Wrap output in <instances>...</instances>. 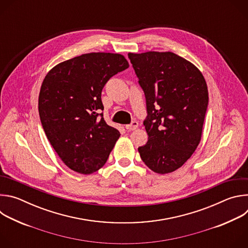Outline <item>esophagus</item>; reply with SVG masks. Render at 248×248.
<instances>
[{
	"mask_svg": "<svg viewBox=\"0 0 248 248\" xmlns=\"http://www.w3.org/2000/svg\"><path fill=\"white\" fill-rule=\"evenodd\" d=\"M138 127V123L137 122H132L130 124H127L125 125V128L128 129V130H134Z\"/></svg>",
	"mask_w": 248,
	"mask_h": 248,
	"instance_id": "34e87169",
	"label": "esophagus"
}]
</instances>
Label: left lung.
I'll use <instances>...</instances> for the list:
<instances>
[{"label":"left lung","mask_w":248,"mask_h":248,"mask_svg":"<svg viewBox=\"0 0 248 248\" xmlns=\"http://www.w3.org/2000/svg\"><path fill=\"white\" fill-rule=\"evenodd\" d=\"M143 89L148 134L138 152L161 174L181 168L197 148L208 107V89L200 70L171 52L128 53Z\"/></svg>","instance_id":"1"}]
</instances>
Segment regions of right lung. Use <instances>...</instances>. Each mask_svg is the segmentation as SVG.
<instances>
[{
	"instance_id": "right-lung-1",
	"label": "right lung",
	"mask_w": 248,
	"mask_h": 248,
	"mask_svg": "<svg viewBox=\"0 0 248 248\" xmlns=\"http://www.w3.org/2000/svg\"><path fill=\"white\" fill-rule=\"evenodd\" d=\"M128 67L120 54L89 53L64 61L45 77L38 100L43 129L62 161L90 174L107 162L120 131L106 124L101 100L107 81Z\"/></svg>"
}]
</instances>
